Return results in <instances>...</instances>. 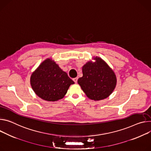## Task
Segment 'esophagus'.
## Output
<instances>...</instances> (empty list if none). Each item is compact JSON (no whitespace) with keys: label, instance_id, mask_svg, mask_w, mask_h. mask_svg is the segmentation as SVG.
<instances>
[{"label":"esophagus","instance_id":"1","mask_svg":"<svg viewBox=\"0 0 151 151\" xmlns=\"http://www.w3.org/2000/svg\"><path fill=\"white\" fill-rule=\"evenodd\" d=\"M78 78H77V77H76V78H73V81L75 82V83H77V81H78Z\"/></svg>","mask_w":151,"mask_h":151}]
</instances>
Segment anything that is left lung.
I'll return each instance as SVG.
<instances>
[{"label": "left lung", "instance_id": "8db88e82", "mask_svg": "<svg viewBox=\"0 0 151 151\" xmlns=\"http://www.w3.org/2000/svg\"><path fill=\"white\" fill-rule=\"evenodd\" d=\"M82 67L83 76L78 83L87 96L95 101L107 98L113 93L117 78L112 68L101 58L93 57Z\"/></svg>", "mask_w": 151, "mask_h": 151}]
</instances>
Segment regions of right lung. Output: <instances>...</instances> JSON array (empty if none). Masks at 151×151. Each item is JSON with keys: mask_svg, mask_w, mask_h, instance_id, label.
<instances>
[{"mask_svg": "<svg viewBox=\"0 0 151 151\" xmlns=\"http://www.w3.org/2000/svg\"><path fill=\"white\" fill-rule=\"evenodd\" d=\"M30 83L34 93L45 101H58L66 94L74 82L55 61L47 58L32 72Z\"/></svg>", "mask_w": 151, "mask_h": 151, "instance_id": "1", "label": "right lung"}]
</instances>
